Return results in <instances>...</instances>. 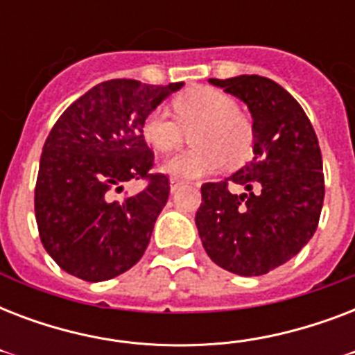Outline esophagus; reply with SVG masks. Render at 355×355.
<instances>
[{
	"instance_id": "obj_1",
	"label": "esophagus",
	"mask_w": 355,
	"mask_h": 355,
	"mask_svg": "<svg viewBox=\"0 0 355 355\" xmlns=\"http://www.w3.org/2000/svg\"><path fill=\"white\" fill-rule=\"evenodd\" d=\"M184 180H180V178H171V191H177L178 188H182L184 186Z\"/></svg>"
}]
</instances>
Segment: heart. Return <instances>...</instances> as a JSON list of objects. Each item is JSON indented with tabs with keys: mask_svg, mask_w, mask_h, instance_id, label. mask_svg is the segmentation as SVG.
<instances>
[{
	"mask_svg": "<svg viewBox=\"0 0 355 355\" xmlns=\"http://www.w3.org/2000/svg\"><path fill=\"white\" fill-rule=\"evenodd\" d=\"M175 118L164 108L150 110L141 121V136L153 149L169 153L191 134L197 147L178 153L164 164L175 178H197L217 171L225 164L237 166L250 156L254 127L225 92L199 86L173 99Z\"/></svg>",
	"mask_w": 355,
	"mask_h": 355,
	"instance_id": "heart-1",
	"label": "heart"
}]
</instances>
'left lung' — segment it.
I'll list each match as a JSON object with an SVG mask.
<instances>
[{"mask_svg": "<svg viewBox=\"0 0 355 355\" xmlns=\"http://www.w3.org/2000/svg\"><path fill=\"white\" fill-rule=\"evenodd\" d=\"M210 83L247 103L254 158L232 177L202 184L195 225L219 267L267 275L297 256L317 230L324 200L319 139L304 108L275 80L239 75Z\"/></svg>", "mask_w": 355, "mask_h": 355, "instance_id": "obj_1", "label": "left lung"}]
</instances>
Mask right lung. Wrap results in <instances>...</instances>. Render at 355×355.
<instances>
[{
  "label": "right lung",
  "instance_id": "obj_1",
  "mask_svg": "<svg viewBox=\"0 0 355 355\" xmlns=\"http://www.w3.org/2000/svg\"><path fill=\"white\" fill-rule=\"evenodd\" d=\"M182 85L105 80L53 125L36 177L35 216L42 245L60 269L103 282L141 259L171 189L167 175L149 173L155 153L141 121ZM128 180H145L146 188L114 201Z\"/></svg>",
  "mask_w": 355,
  "mask_h": 355
}]
</instances>
